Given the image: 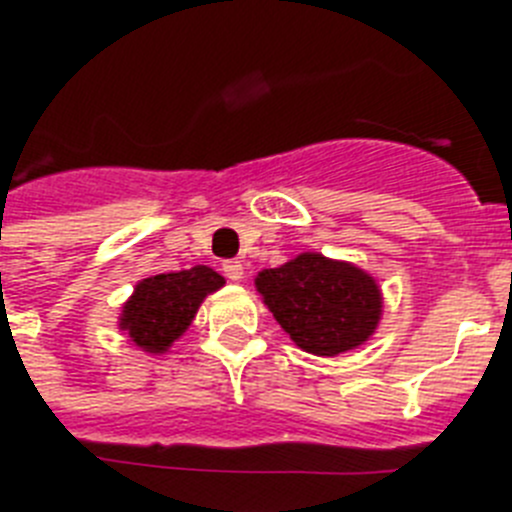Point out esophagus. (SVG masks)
Listing matches in <instances>:
<instances>
[{"label":"esophagus","mask_w":512,"mask_h":512,"mask_svg":"<svg viewBox=\"0 0 512 512\" xmlns=\"http://www.w3.org/2000/svg\"><path fill=\"white\" fill-rule=\"evenodd\" d=\"M221 270H224V275L229 278V281H242L244 268L239 260H226L224 265H221Z\"/></svg>","instance_id":"34e87169"}]
</instances>
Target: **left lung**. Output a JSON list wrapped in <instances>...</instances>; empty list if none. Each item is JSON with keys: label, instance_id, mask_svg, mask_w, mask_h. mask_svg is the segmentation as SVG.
I'll use <instances>...</instances> for the list:
<instances>
[{"label": "left lung", "instance_id": "8db88e82", "mask_svg": "<svg viewBox=\"0 0 512 512\" xmlns=\"http://www.w3.org/2000/svg\"><path fill=\"white\" fill-rule=\"evenodd\" d=\"M257 291L306 353H345L366 342L379 324V286L348 262L299 255L281 268L262 270Z\"/></svg>", "mask_w": 512, "mask_h": 512}]
</instances>
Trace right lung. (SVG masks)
Returning <instances> with one entry per match:
<instances>
[{"mask_svg": "<svg viewBox=\"0 0 512 512\" xmlns=\"http://www.w3.org/2000/svg\"><path fill=\"white\" fill-rule=\"evenodd\" d=\"M221 286L224 278L206 265L146 278L136 286L133 299L123 306L121 327L128 330L136 345L162 353L188 330L206 293Z\"/></svg>", "mask_w": 512, "mask_h": 512, "instance_id": "add662e5", "label": "right lung"}]
</instances>
